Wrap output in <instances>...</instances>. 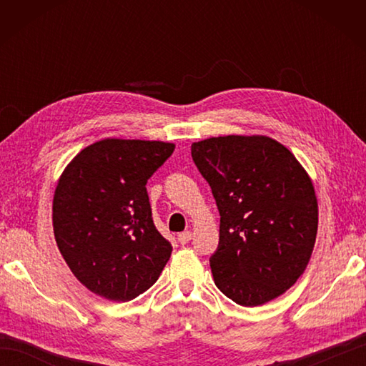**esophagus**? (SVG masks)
I'll return each instance as SVG.
<instances>
[{"label": "esophagus", "instance_id": "34e87169", "mask_svg": "<svg viewBox=\"0 0 366 366\" xmlns=\"http://www.w3.org/2000/svg\"><path fill=\"white\" fill-rule=\"evenodd\" d=\"M192 231H184V232H179V236H177V240H179V242H181L182 245L184 244H187L189 242V240L192 239Z\"/></svg>", "mask_w": 366, "mask_h": 366}]
</instances>
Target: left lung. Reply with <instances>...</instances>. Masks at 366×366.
Returning a JSON list of instances; mask_svg holds the SVG:
<instances>
[{"mask_svg":"<svg viewBox=\"0 0 366 366\" xmlns=\"http://www.w3.org/2000/svg\"><path fill=\"white\" fill-rule=\"evenodd\" d=\"M192 157L220 212L217 287L242 307L264 305L297 282L312 258L317 199L294 154L266 135L212 137Z\"/></svg>","mask_w":366,"mask_h":366,"instance_id":"obj_1","label":"left lung"}]
</instances>
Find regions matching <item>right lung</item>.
I'll use <instances>...</instances> for the list:
<instances>
[{
  "label": "right lung",
  "mask_w": 366,
  "mask_h": 366,
  "mask_svg": "<svg viewBox=\"0 0 366 366\" xmlns=\"http://www.w3.org/2000/svg\"><path fill=\"white\" fill-rule=\"evenodd\" d=\"M173 151L174 143L104 138L61 173L51 207L54 240L91 292L127 302L159 280L173 247L152 222L146 182Z\"/></svg>",
  "instance_id": "obj_1"
}]
</instances>
